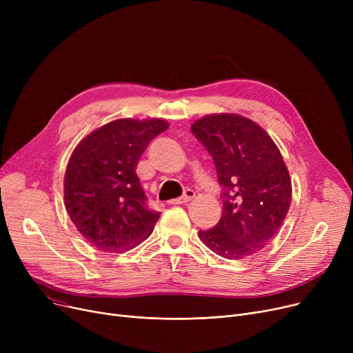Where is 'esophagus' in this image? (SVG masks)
<instances>
[{
  "label": "esophagus",
  "mask_w": 353,
  "mask_h": 353,
  "mask_svg": "<svg viewBox=\"0 0 353 353\" xmlns=\"http://www.w3.org/2000/svg\"><path fill=\"white\" fill-rule=\"evenodd\" d=\"M196 197V193L193 190H186L184 192V194L181 197H177V199H173L170 200L172 205H186V203H189L190 200H193Z\"/></svg>",
  "instance_id": "esophagus-1"
}]
</instances>
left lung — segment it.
<instances>
[{"label":"left lung","instance_id":"left-lung-1","mask_svg":"<svg viewBox=\"0 0 353 353\" xmlns=\"http://www.w3.org/2000/svg\"><path fill=\"white\" fill-rule=\"evenodd\" d=\"M190 130L213 157L223 192V213L199 237L216 254L239 261L262 250L289 212L292 180L272 137L234 113L209 114Z\"/></svg>","mask_w":353,"mask_h":353}]
</instances>
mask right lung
Segmentation results:
<instances>
[{
    "label": "right lung",
    "mask_w": 353,
    "mask_h": 353,
    "mask_svg": "<svg viewBox=\"0 0 353 353\" xmlns=\"http://www.w3.org/2000/svg\"><path fill=\"white\" fill-rule=\"evenodd\" d=\"M167 128L163 119H119L74 148L64 177V205L91 246L120 253L152 234L160 213L147 208L136 167L148 143Z\"/></svg>",
    "instance_id": "1"
}]
</instances>
